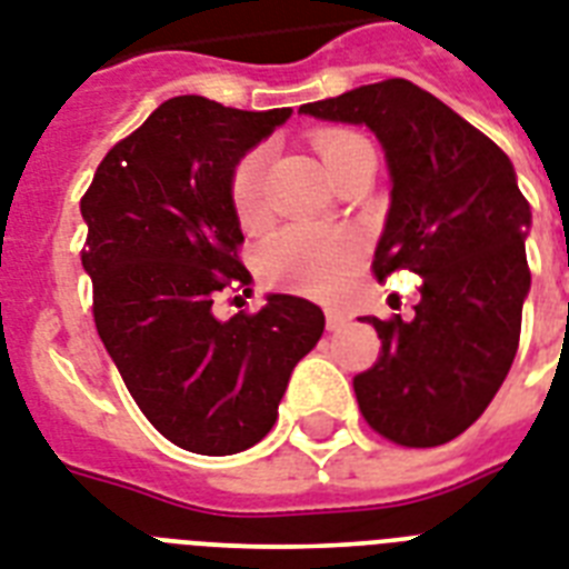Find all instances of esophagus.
<instances>
[{"label":"esophagus","instance_id":"34e87169","mask_svg":"<svg viewBox=\"0 0 569 569\" xmlns=\"http://www.w3.org/2000/svg\"><path fill=\"white\" fill-rule=\"evenodd\" d=\"M341 323H345V315L335 311V308H326V329H338Z\"/></svg>","mask_w":569,"mask_h":569}]
</instances>
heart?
<instances>
[{"instance_id": "b5f03b06", "label": "heart", "mask_w": 569, "mask_h": 569, "mask_svg": "<svg viewBox=\"0 0 569 569\" xmlns=\"http://www.w3.org/2000/svg\"><path fill=\"white\" fill-rule=\"evenodd\" d=\"M329 171H341L356 153L371 151L353 130H320L311 139ZM228 196L243 228L267 222V153L261 148L246 151L231 169ZM362 240L347 231L320 224H288L272 234L261 249V276L276 288L297 290L306 297H335L362 261Z\"/></svg>"}]
</instances>
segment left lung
Segmentation results:
<instances>
[{
	"label": "left lung",
	"instance_id": "obj_1",
	"mask_svg": "<svg viewBox=\"0 0 569 569\" xmlns=\"http://www.w3.org/2000/svg\"><path fill=\"white\" fill-rule=\"evenodd\" d=\"M323 121L371 127L391 174L377 281L421 276L412 320L368 323L380 356L356 373L365 421L403 448H436L472 427L508 377L531 288V207L499 144L409 79H382L299 106Z\"/></svg>",
	"mask_w": 569,
	"mask_h": 569
}]
</instances>
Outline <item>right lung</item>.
<instances>
[{
	"instance_id": "1",
	"label": "right lung",
	"mask_w": 569,
	"mask_h": 569,
	"mask_svg": "<svg viewBox=\"0 0 569 569\" xmlns=\"http://www.w3.org/2000/svg\"><path fill=\"white\" fill-rule=\"evenodd\" d=\"M288 118L171 97L106 153L79 201L97 335L136 407L187 451L222 457L261 442L290 371L323 335V311L288 293L252 315H213L222 290L252 281L231 169Z\"/></svg>"
}]
</instances>
